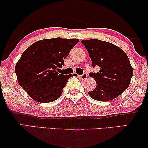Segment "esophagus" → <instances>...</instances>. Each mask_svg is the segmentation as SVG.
<instances>
[{"mask_svg":"<svg viewBox=\"0 0 148 148\" xmlns=\"http://www.w3.org/2000/svg\"><path fill=\"white\" fill-rule=\"evenodd\" d=\"M87 77H88V75H87L86 73H84L82 75L79 76V77L82 79H86L87 78Z\"/></svg>","mask_w":148,"mask_h":148,"instance_id":"esophagus-1","label":"esophagus"}]
</instances>
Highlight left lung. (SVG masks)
Instances as JSON below:
<instances>
[{"instance_id":"obj_1","label":"left lung","mask_w":148,"mask_h":148,"mask_svg":"<svg viewBox=\"0 0 148 148\" xmlns=\"http://www.w3.org/2000/svg\"><path fill=\"white\" fill-rule=\"evenodd\" d=\"M88 50L92 66L98 73H90L96 82L94 90L88 92L94 100L106 102L116 98L128 88L133 71L128 56L118 46L96 39L82 40Z\"/></svg>"}]
</instances>
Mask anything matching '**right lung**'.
<instances>
[{
    "label": "right lung",
    "mask_w": 148,
    "mask_h": 148,
    "mask_svg": "<svg viewBox=\"0 0 148 148\" xmlns=\"http://www.w3.org/2000/svg\"><path fill=\"white\" fill-rule=\"evenodd\" d=\"M78 39L55 38L42 40L23 52L15 65L19 86L32 99L41 103L51 102L61 95L73 75L59 74L64 59L78 43Z\"/></svg>",
    "instance_id": "obj_1"
}]
</instances>
